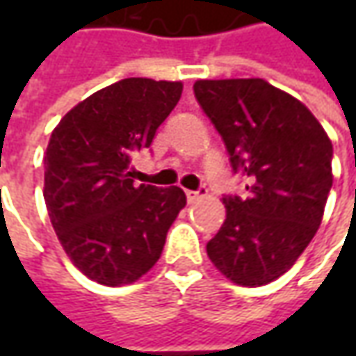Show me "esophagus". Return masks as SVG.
Returning a JSON list of instances; mask_svg holds the SVG:
<instances>
[{"label":"esophagus","instance_id":"34e87169","mask_svg":"<svg viewBox=\"0 0 356 356\" xmlns=\"http://www.w3.org/2000/svg\"><path fill=\"white\" fill-rule=\"evenodd\" d=\"M206 194H208L206 188H200V190H186V198H188V202H196V200H200L202 196H206Z\"/></svg>","mask_w":356,"mask_h":356}]
</instances>
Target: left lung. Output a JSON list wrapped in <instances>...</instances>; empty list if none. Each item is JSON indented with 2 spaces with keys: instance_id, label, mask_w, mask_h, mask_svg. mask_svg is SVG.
Segmentation results:
<instances>
[{
  "instance_id": "1",
  "label": "left lung",
  "mask_w": 356,
  "mask_h": 356,
  "mask_svg": "<svg viewBox=\"0 0 356 356\" xmlns=\"http://www.w3.org/2000/svg\"><path fill=\"white\" fill-rule=\"evenodd\" d=\"M194 95L248 190L245 198L224 196L226 222L208 257L238 285L271 283L321 226L333 144L305 104L264 79L196 81Z\"/></svg>"
}]
</instances>
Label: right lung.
Returning a JSON list of instances; mask_svg holds the SVG:
<instances>
[{"label": "right lung", "mask_w": 356, "mask_h": 356, "mask_svg": "<svg viewBox=\"0 0 356 356\" xmlns=\"http://www.w3.org/2000/svg\"><path fill=\"white\" fill-rule=\"evenodd\" d=\"M182 83L130 76L92 92L51 132L45 204L63 250L89 280L117 287L154 266L186 206L178 186L134 184L130 160L148 148Z\"/></svg>", "instance_id": "1"}]
</instances>
